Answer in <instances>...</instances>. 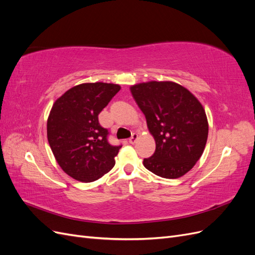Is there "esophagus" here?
<instances>
[{
  "label": "esophagus",
  "mask_w": 255,
  "mask_h": 255,
  "mask_svg": "<svg viewBox=\"0 0 255 255\" xmlns=\"http://www.w3.org/2000/svg\"><path fill=\"white\" fill-rule=\"evenodd\" d=\"M138 139V135H137V133H133L132 134V136H130V138L128 139V142L129 143H135L136 142V140Z\"/></svg>",
  "instance_id": "34e87169"
}]
</instances>
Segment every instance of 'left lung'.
<instances>
[{"label": "left lung", "instance_id": "8db88e82", "mask_svg": "<svg viewBox=\"0 0 255 255\" xmlns=\"http://www.w3.org/2000/svg\"><path fill=\"white\" fill-rule=\"evenodd\" d=\"M130 92L156 144L143 166L165 179L186 174L201 157L207 140L202 104L188 89L170 81L136 84Z\"/></svg>", "mask_w": 255, "mask_h": 255}]
</instances>
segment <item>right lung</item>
<instances>
[{
  "label": "right lung",
  "instance_id": "right-lung-1",
  "mask_svg": "<svg viewBox=\"0 0 255 255\" xmlns=\"http://www.w3.org/2000/svg\"><path fill=\"white\" fill-rule=\"evenodd\" d=\"M118 84L84 83L67 90L54 102L47 135L57 164L80 182H94L115 166L121 145L107 141L109 130L99 114L120 90Z\"/></svg>",
  "mask_w": 255,
  "mask_h": 255
}]
</instances>
